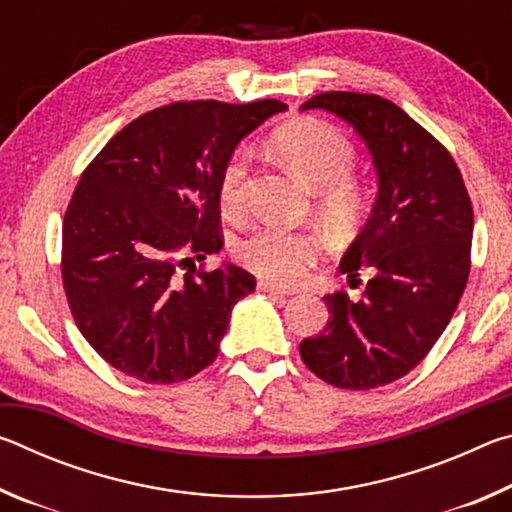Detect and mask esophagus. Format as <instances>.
Masks as SVG:
<instances>
[{
	"mask_svg": "<svg viewBox=\"0 0 512 512\" xmlns=\"http://www.w3.org/2000/svg\"><path fill=\"white\" fill-rule=\"evenodd\" d=\"M259 289H262L264 293H268V296H273V298H287V296H291V291H287V289H282V287H275L273 282H259L257 284Z\"/></svg>",
	"mask_w": 512,
	"mask_h": 512,
	"instance_id": "1",
	"label": "esophagus"
}]
</instances>
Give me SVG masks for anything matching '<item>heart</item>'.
<instances>
[{"mask_svg": "<svg viewBox=\"0 0 512 512\" xmlns=\"http://www.w3.org/2000/svg\"><path fill=\"white\" fill-rule=\"evenodd\" d=\"M275 149L318 192V214L334 230H350L363 214V194L350 176L357 167L354 144L339 128L316 119H300L275 133ZM250 153L239 149L225 164L219 201L228 214H241L248 201ZM323 248L305 232L259 228L241 241L239 262L250 273L277 284H296L314 266Z\"/></svg>", "mask_w": 512, "mask_h": 512, "instance_id": "b5f03b06", "label": "heart"}]
</instances>
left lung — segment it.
Wrapping results in <instances>:
<instances>
[{
	"mask_svg": "<svg viewBox=\"0 0 512 512\" xmlns=\"http://www.w3.org/2000/svg\"><path fill=\"white\" fill-rule=\"evenodd\" d=\"M300 110H327L357 131L377 171V198L339 271L370 280L359 300L325 296L323 332L300 343L327 384L368 391L404 377L445 332L470 275L472 203L436 137L377 94L323 92Z\"/></svg>",
	"mask_w": 512,
	"mask_h": 512,
	"instance_id": "left-lung-1",
	"label": "left lung"
}]
</instances>
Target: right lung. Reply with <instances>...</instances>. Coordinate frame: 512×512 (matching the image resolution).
<instances>
[{
  "instance_id": "1",
  "label": "right lung",
  "mask_w": 512,
  "mask_h": 512,
  "mask_svg": "<svg viewBox=\"0 0 512 512\" xmlns=\"http://www.w3.org/2000/svg\"><path fill=\"white\" fill-rule=\"evenodd\" d=\"M287 110L178 101L137 117L83 171L63 221L69 309L112 368L176 384L210 366L232 307L255 291L241 266L196 268L219 253V183L237 144Z\"/></svg>"
}]
</instances>
